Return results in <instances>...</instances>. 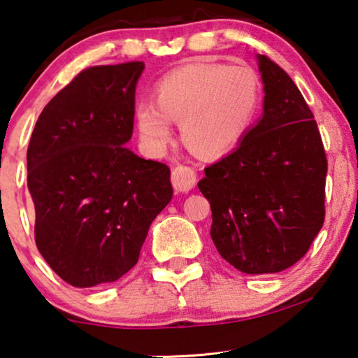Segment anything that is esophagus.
Wrapping results in <instances>:
<instances>
[{
  "label": "esophagus",
  "instance_id": "obj_1",
  "mask_svg": "<svg viewBox=\"0 0 358 358\" xmlns=\"http://www.w3.org/2000/svg\"><path fill=\"white\" fill-rule=\"evenodd\" d=\"M195 182H197V174H195V171L192 168H189V166L179 164L173 169V185L176 190L189 192V190L195 185Z\"/></svg>",
  "mask_w": 358,
  "mask_h": 358
}]
</instances>
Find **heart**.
Segmentation results:
<instances>
[{"label": "heart", "instance_id": "heart-1", "mask_svg": "<svg viewBox=\"0 0 358 358\" xmlns=\"http://www.w3.org/2000/svg\"><path fill=\"white\" fill-rule=\"evenodd\" d=\"M261 97V80L251 66L187 63L156 83L155 102H136V129L145 148L159 155L173 140L171 122H179L194 153L220 156L251 129Z\"/></svg>", "mask_w": 358, "mask_h": 358}]
</instances>
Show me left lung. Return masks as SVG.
<instances>
[{"label":"left lung","mask_w":358,"mask_h":358,"mask_svg":"<svg viewBox=\"0 0 358 358\" xmlns=\"http://www.w3.org/2000/svg\"><path fill=\"white\" fill-rule=\"evenodd\" d=\"M262 119L199 180L220 256L244 273H275L305 256L324 223L327 159L315 115L275 62L257 55Z\"/></svg>","instance_id":"obj_1"}]
</instances>
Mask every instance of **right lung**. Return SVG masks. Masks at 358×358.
<instances>
[{
    "instance_id": "obj_1",
    "label": "right lung",
    "mask_w": 358,
    "mask_h": 358,
    "mask_svg": "<svg viewBox=\"0 0 358 358\" xmlns=\"http://www.w3.org/2000/svg\"><path fill=\"white\" fill-rule=\"evenodd\" d=\"M143 62L83 70L48 104L27 148L36 244L78 288L110 283L138 262L150 224L173 199L171 171L127 148Z\"/></svg>"
}]
</instances>
